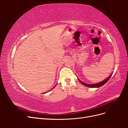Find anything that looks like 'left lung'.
Returning <instances> with one entry per match:
<instances>
[{"label": "left lung", "mask_w": 128, "mask_h": 128, "mask_svg": "<svg viewBox=\"0 0 128 128\" xmlns=\"http://www.w3.org/2000/svg\"><path fill=\"white\" fill-rule=\"evenodd\" d=\"M112 74H113V73H112L111 74H110L109 76H108L106 79H105L104 80L102 81V82H99V83H94V84H87V83L83 82L82 81H81V80L78 78V77H77V78H78V80H79L80 82L81 83H82L83 85H84V86H87V87H89V88H99V87H100V86H102L103 85H104L106 83H107V82H108V80H109L110 78L111 77V76H112Z\"/></svg>", "instance_id": "8db88e82"}]
</instances>
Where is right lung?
I'll return each mask as SVG.
<instances>
[{
	"label": "right lung",
	"mask_w": 128,
	"mask_h": 128,
	"mask_svg": "<svg viewBox=\"0 0 128 128\" xmlns=\"http://www.w3.org/2000/svg\"><path fill=\"white\" fill-rule=\"evenodd\" d=\"M56 86H54V87H53V88H51V90H49V91H48V92H49V91H51V90H52V89H53V88H54V87H55V86H56ZM46 92H45V93H43V94H46Z\"/></svg>",
	"instance_id": "right-lung-1"
}]
</instances>
